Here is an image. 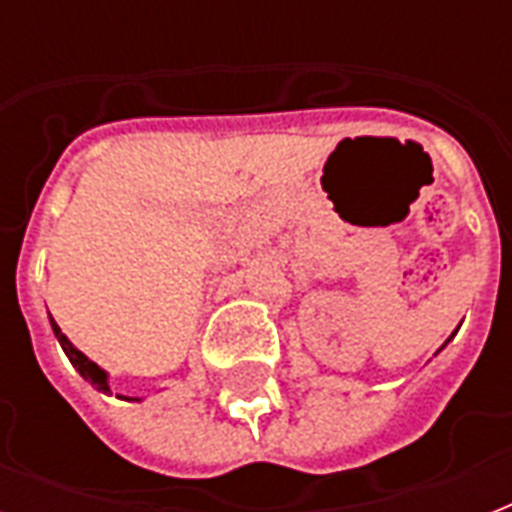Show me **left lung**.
Returning a JSON list of instances; mask_svg holds the SVG:
<instances>
[{"mask_svg": "<svg viewBox=\"0 0 512 512\" xmlns=\"http://www.w3.org/2000/svg\"><path fill=\"white\" fill-rule=\"evenodd\" d=\"M449 340H452V337H449ZM449 340H446V342H449ZM446 342H444V345H446ZM444 345H441V348H444Z\"/></svg>", "mask_w": 512, "mask_h": 512, "instance_id": "obj_1", "label": "left lung"}]
</instances>
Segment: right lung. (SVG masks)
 Returning a JSON list of instances; mask_svg holds the SVG:
<instances>
[{"label": "right lung", "mask_w": 512, "mask_h": 512, "mask_svg": "<svg viewBox=\"0 0 512 512\" xmlns=\"http://www.w3.org/2000/svg\"><path fill=\"white\" fill-rule=\"evenodd\" d=\"M50 324H52V332H55V337H58L60 348L66 350L68 361L74 364L76 372L82 374V377L87 382H92V385H95V388H98V390L108 393V390H111V388H108V372H106V369H100V366L95 364V361H90V358L84 356L82 350L74 348V345H71V340H68V337L63 335V332H60V327H58V324H55V319H52V316H50ZM119 398H124V401H140V398H127V396H119Z\"/></svg>", "instance_id": "add662e5"}]
</instances>
